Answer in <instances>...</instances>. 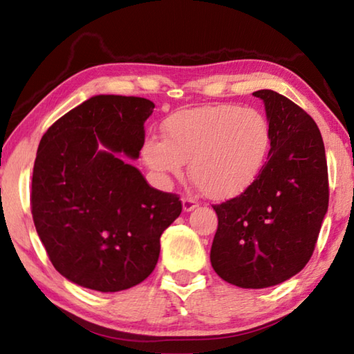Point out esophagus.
Masks as SVG:
<instances>
[{"label":"esophagus","instance_id":"esophagus-1","mask_svg":"<svg viewBox=\"0 0 354 354\" xmlns=\"http://www.w3.org/2000/svg\"><path fill=\"white\" fill-rule=\"evenodd\" d=\"M196 206H198V201L194 198H189V196H183V209L185 212L194 211Z\"/></svg>","mask_w":354,"mask_h":354}]
</instances>
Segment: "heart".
Listing matches in <instances>:
<instances>
[{"label": "heart", "mask_w": 354, "mask_h": 354, "mask_svg": "<svg viewBox=\"0 0 354 354\" xmlns=\"http://www.w3.org/2000/svg\"><path fill=\"white\" fill-rule=\"evenodd\" d=\"M165 140L148 137L143 158L169 181L189 162L192 181L212 200L242 195L259 179L272 149L266 115L239 104L203 106L175 112L164 123Z\"/></svg>", "instance_id": "b5f03b06"}]
</instances>
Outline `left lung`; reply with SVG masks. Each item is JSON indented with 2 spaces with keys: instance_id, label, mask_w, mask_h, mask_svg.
Here are the masks:
<instances>
[{
  "instance_id": "1",
  "label": "left lung",
  "mask_w": 354,
  "mask_h": 354,
  "mask_svg": "<svg viewBox=\"0 0 354 354\" xmlns=\"http://www.w3.org/2000/svg\"><path fill=\"white\" fill-rule=\"evenodd\" d=\"M272 128L261 176L221 205L211 248L215 273L243 289L277 286L303 270L314 253L329 201L325 145L301 107L273 91H257Z\"/></svg>"
}]
</instances>
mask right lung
I'll return each mask as SVG.
<instances>
[{"label":"right lung","mask_w":354,"mask_h":354,"mask_svg":"<svg viewBox=\"0 0 354 354\" xmlns=\"http://www.w3.org/2000/svg\"><path fill=\"white\" fill-rule=\"evenodd\" d=\"M153 101L97 95L48 128L34 162L31 212L56 270L71 283L118 292L147 279L160 236L183 211L134 165ZM108 149L103 150L100 145Z\"/></svg>","instance_id":"right-lung-1"}]
</instances>
